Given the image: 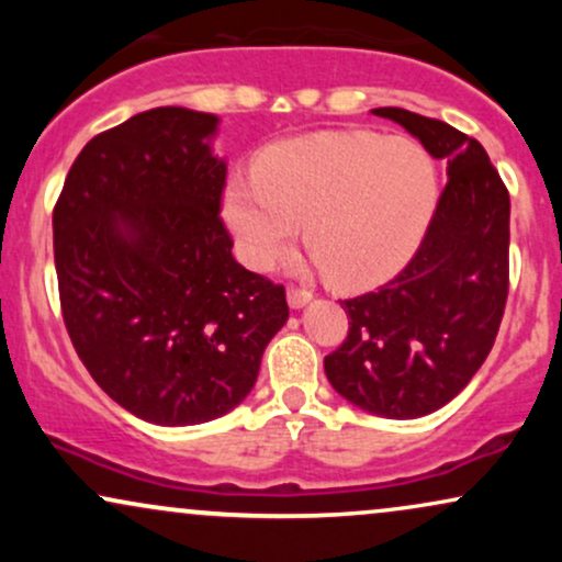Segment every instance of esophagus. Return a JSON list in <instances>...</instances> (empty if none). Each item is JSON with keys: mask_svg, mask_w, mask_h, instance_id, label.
<instances>
[{"mask_svg": "<svg viewBox=\"0 0 562 562\" xmlns=\"http://www.w3.org/2000/svg\"><path fill=\"white\" fill-rule=\"evenodd\" d=\"M308 301H312V290H299V288H290L288 290L290 308H303Z\"/></svg>", "mask_w": 562, "mask_h": 562, "instance_id": "obj_1", "label": "esophagus"}]
</instances>
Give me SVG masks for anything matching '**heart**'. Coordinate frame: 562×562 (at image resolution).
<instances>
[{"label": "heart", "mask_w": 562, "mask_h": 562, "mask_svg": "<svg viewBox=\"0 0 562 562\" xmlns=\"http://www.w3.org/2000/svg\"><path fill=\"white\" fill-rule=\"evenodd\" d=\"M438 205L436 164L409 139L319 132L269 147L256 177L224 187L222 214L237 254L269 272L303 240L335 288L391 280L420 248Z\"/></svg>", "instance_id": "b5f03b06"}]
</instances>
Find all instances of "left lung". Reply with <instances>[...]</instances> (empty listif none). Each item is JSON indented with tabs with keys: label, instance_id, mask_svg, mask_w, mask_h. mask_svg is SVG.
I'll list each match as a JSON object with an SVG mask.
<instances>
[{
	"label": "left lung",
	"instance_id": "obj_1",
	"mask_svg": "<svg viewBox=\"0 0 562 562\" xmlns=\"http://www.w3.org/2000/svg\"><path fill=\"white\" fill-rule=\"evenodd\" d=\"M372 115L447 160L449 182L404 272L340 303L348 338L325 357V375L359 409L415 420L449 404L492 351L507 301L509 195L481 142L404 108Z\"/></svg>",
	"mask_w": 562,
	"mask_h": 562
}]
</instances>
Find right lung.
<instances>
[{
  "instance_id": "obj_1",
  "label": "right lung",
  "mask_w": 562,
  "mask_h": 562,
  "mask_svg": "<svg viewBox=\"0 0 562 562\" xmlns=\"http://www.w3.org/2000/svg\"><path fill=\"white\" fill-rule=\"evenodd\" d=\"M218 115L153 108L97 134L53 214L63 319L115 404L153 425L227 415L288 322L285 288L232 256Z\"/></svg>"
}]
</instances>
